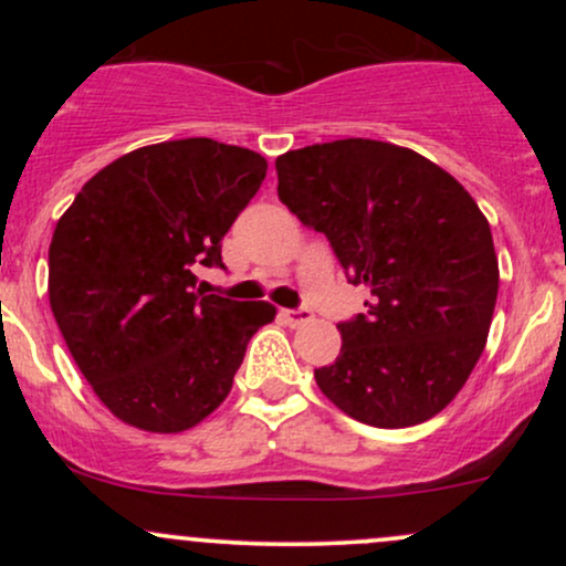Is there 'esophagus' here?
Instances as JSON below:
<instances>
[{
	"label": "esophagus",
	"instance_id": "obj_1",
	"mask_svg": "<svg viewBox=\"0 0 566 566\" xmlns=\"http://www.w3.org/2000/svg\"><path fill=\"white\" fill-rule=\"evenodd\" d=\"M282 316L290 327H301V324L311 319V311L308 308H284Z\"/></svg>",
	"mask_w": 566,
	"mask_h": 566
}]
</instances>
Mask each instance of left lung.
<instances>
[{
	"label": "left lung",
	"mask_w": 566,
	"mask_h": 566,
	"mask_svg": "<svg viewBox=\"0 0 566 566\" xmlns=\"http://www.w3.org/2000/svg\"><path fill=\"white\" fill-rule=\"evenodd\" d=\"M279 199L333 244L365 314L340 322L333 365L314 369L337 409L375 428L433 418L482 356L497 255L479 205L412 148L346 138L276 159Z\"/></svg>",
	"instance_id": "1"
}]
</instances>
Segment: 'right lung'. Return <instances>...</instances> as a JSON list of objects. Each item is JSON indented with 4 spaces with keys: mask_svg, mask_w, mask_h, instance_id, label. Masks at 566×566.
<instances>
[{
    "mask_svg": "<svg viewBox=\"0 0 566 566\" xmlns=\"http://www.w3.org/2000/svg\"><path fill=\"white\" fill-rule=\"evenodd\" d=\"M250 148L186 138L135 148L93 175L50 242V308L76 367L122 423L188 431L223 405L265 301L197 290L199 265L261 188Z\"/></svg>",
    "mask_w": 566,
    "mask_h": 566,
    "instance_id": "1",
    "label": "right lung"
}]
</instances>
